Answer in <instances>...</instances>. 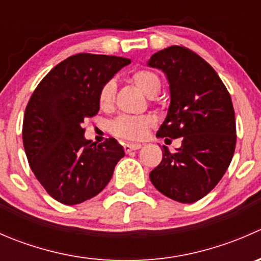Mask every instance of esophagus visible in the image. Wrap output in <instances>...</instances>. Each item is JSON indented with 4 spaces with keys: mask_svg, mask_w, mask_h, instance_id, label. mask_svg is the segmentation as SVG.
Instances as JSON below:
<instances>
[{
    "mask_svg": "<svg viewBox=\"0 0 261 261\" xmlns=\"http://www.w3.org/2000/svg\"><path fill=\"white\" fill-rule=\"evenodd\" d=\"M141 147V144H125L123 149L126 152H131L133 150H139Z\"/></svg>",
    "mask_w": 261,
    "mask_h": 261,
    "instance_id": "esophagus-1",
    "label": "esophagus"
}]
</instances>
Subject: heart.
<instances>
[{
	"instance_id": "b5f03b06",
	"label": "heart",
	"mask_w": 261,
	"mask_h": 261,
	"mask_svg": "<svg viewBox=\"0 0 261 261\" xmlns=\"http://www.w3.org/2000/svg\"><path fill=\"white\" fill-rule=\"evenodd\" d=\"M131 81L136 84L139 89L144 92L146 96L154 97L160 91L162 82L159 75L150 69L136 70L131 75ZM116 86L115 82L110 81L103 84V87L99 91L98 101L102 110L111 109L115 98ZM154 121L149 116H127L122 115L120 117L115 118L111 122V131L115 135L121 136L131 140H138L143 139L146 135L147 130L152 126Z\"/></svg>"
}]
</instances>
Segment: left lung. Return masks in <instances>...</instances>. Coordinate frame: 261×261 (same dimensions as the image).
<instances>
[{"label": "left lung", "mask_w": 261, "mask_h": 261, "mask_svg": "<svg viewBox=\"0 0 261 261\" xmlns=\"http://www.w3.org/2000/svg\"><path fill=\"white\" fill-rule=\"evenodd\" d=\"M147 65L163 70L169 83L170 105L156 136L181 139L175 152L163 145V159L150 180L164 196L193 203L217 186L232 160L236 122L231 96L211 65L184 46L155 53Z\"/></svg>", "instance_id": "left-lung-1"}]
</instances>
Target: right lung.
I'll return each instance as SVG.
<instances>
[{"instance_id":"1","label":"right lung","mask_w":261,"mask_h":261,"mask_svg":"<svg viewBox=\"0 0 261 261\" xmlns=\"http://www.w3.org/2000/svg\"><path fill=\"white\" fill-rule=\"evenodd\" d=\"M131 63L110 55H72L53 68L25 110L22 140L29 165L50 196L73 206L93 198L111 180L125 151L114 138H84V120L99 111V91Z\"/></svg>"}]
</instances>
